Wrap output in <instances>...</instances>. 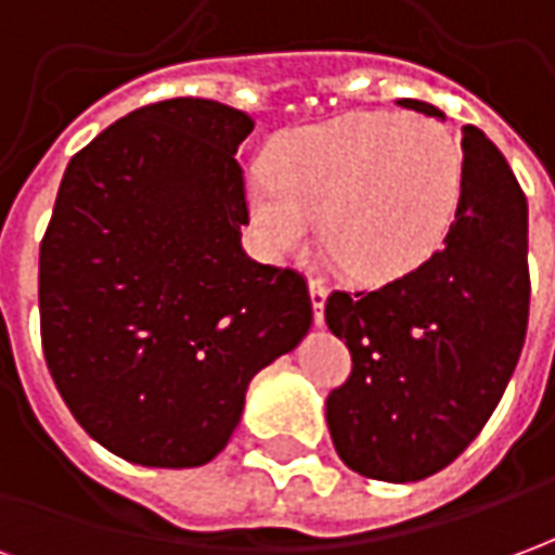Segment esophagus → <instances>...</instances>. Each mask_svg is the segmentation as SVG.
<instances>
[{
  "mask_svg": "<svg viewBox=\"0 0 555 555\" xmlns=\"http://www.w3.org/2000/svg\"><path fill=\"white\" fill-rule=\"evenodd\" d=\"M309 294H312V309H314V324L324 326V302H326V288L321 279H309Z\"/></svg>",
  "mask_w": 555,
  "mask_h": 555,
  "instance_id": "esophagus-1",
  "label": "esophagus"
}]
</instances>
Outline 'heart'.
I'll return each instance as SVG.
<instances>
[{
	"label": "heart",
	"instance_id": "1",
	"mask_svg": "<svg viewBox=\"0 0 555 555\" xmlns=\"http://www.w3.org/2000/svg\"><path fill=\"white\" fill-rule=\"evenodd\" d=\"M464 198V151L422 115H345L294 127L273 166L246 171V214L258 253L282 261L318 217L330 258L369 282L425 264Z\"/></svg>",
	"mask_w": 555,
	"mask_h": 555
}]
</instances>
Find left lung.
Wrapping results in <instances>:
<instances>
[{
	"label": "left lung",
	"instance_id": "8db88e82",
	"mask_svg": "<svg viewBox=\"0 0 555 555\" xmlns=\"http://www.w3.org/2000/svg\"><path fill=\"white\" fill-rule=\"evenodd\" d=\"M404 109L442 118L434 103ZM464 198L452 229L408 276L333 291L324 318L350 350L326 398L338 457L365 478L422 481L476 440L500 404L529 324V207L508 163L464 127Z\"/></svg>",
	"mask_w": 555,
	"mask_h": 555
}]
</instances>
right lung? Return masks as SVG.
I'll list each match as a JSON object with an SVG mask.
<instances>
[{"mask_svg":"<svg viewBox=\"0 0 555 555\" xmlns=\"http://www.w3.org/2000/svg\"><path fill=\"white\" fill-rule=\"evenodd\" d=\"M205 98L118 118L67 163L41 243L43 357L91 440L130 464L214 461L255 374L312 326L306 279L243 253L237 147Z\"/></svg>","mask_w":555,"mask_h":555,"instance_id":"obj_1","label":"right lung"}]
</instances>
